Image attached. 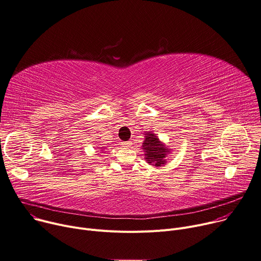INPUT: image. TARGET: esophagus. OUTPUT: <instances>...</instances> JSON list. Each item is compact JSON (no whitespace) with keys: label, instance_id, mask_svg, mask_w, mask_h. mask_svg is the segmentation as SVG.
Wrapping results in <instances>:
<instances>
[{"label":"esophagus","instance_id":"34e87169","mask_svg":"<svg viewBox=\"0 0 261 261\" xmlns=\"http://www.w3.org/2000/svg\"><path fill=\"white\" fill-rule=\"evenodd\" d=\"M132 144H133V143H132L130 141H127V142H123V145H124V146H127V147H130V146H132Z\"/></svg>","mask_w":261,"mask_h":261}]
</instances>
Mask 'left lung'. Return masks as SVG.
Listing matches in <instances>:
<instances>
[{"label":"left lung","mask_w":261,"mask_h":261,"mask_svg":"<svg viewBox=\"0 0 261 261\" xmlns=\"http://www.w3.org/2000/svg\"><path fill=\"white\" fill-rule=\"evenodd\" d=\"M145 141L143 143V149L145 150V159L147 163L152 164L156 167L163 166L166 163V155L169 150L165 147L164 144L160 142L154 134L148 133L145 136Z\"/></svg>","instance_id":"1"}]
</instances>
